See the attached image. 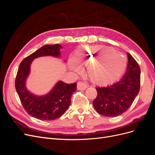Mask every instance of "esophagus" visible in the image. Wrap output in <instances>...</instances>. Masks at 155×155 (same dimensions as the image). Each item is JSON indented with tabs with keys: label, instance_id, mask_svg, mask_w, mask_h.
Returning a JSON list of instances; mask_svg holds the SVG:
<instances>
[{
	"label": "esophagus",
	"instance_id": "34e87169",
	"mask_svg": "<svg viewBox=\"0 0 155 155\" xmlns=\"http://www.w3.org/2000/svg\"><path fill=\"white\" fill-rule=\"evenodd\" d=\"M77 88L79 91H84L87 88V86L86 85L85 83H84L82 81H79L78 83Z\"/></svg>",
	"mask_w": 155,
	"mask_h": 155
}]
</instances>
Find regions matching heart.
<instances>
[{"label": "heart", "mask_w": 155, "mask_h": 155, "mask_svg": "<svg viewBox=\"0 0 155 155\" xmlns=\"http://www.w3.org/2000/svg\"><path fill=\"white\" fill-rule=\"evenodd\" d=\"M84 51L85 53L78 51L74 61L81 66L88 64L87 75L96 85H110L118 80L124 73L126 59L122 54L116 52L114 48L102 46H87ZM70 67L74 71L80 70L73 61L70 62Z\"/></svg>", "instance_id": "heart-1"}]
</instances>
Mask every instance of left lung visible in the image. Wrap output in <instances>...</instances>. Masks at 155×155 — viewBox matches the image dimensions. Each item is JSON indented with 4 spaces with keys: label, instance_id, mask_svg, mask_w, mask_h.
Here are the masks:
<instances>
[{
    "label": "left lung",
    "instance_id": "left-lung-1",
    "mask_svg": "<svg viewBox=\"0 0 155 155\" xmlns=\"http://www.w3.org/2000/svg\"><path fill=\"white\" fill-rule=\"evenodd\" d=\"M128 64L125 76L110 85L97 87V95L93 105L98 113L107 117H115L129 109L140 88V68L127 53Z\"/></svg>",
    "mask_w": 155,
    "mask_h": 155
}]
</instances>
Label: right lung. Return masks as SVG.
Instances as JSON below:
<instances>
[{
    "instance_id": "right-lung-1",
    "label": "right lung",
    "mask_w": 155,
    "mask_h": 155,
    "mask_svg": "<svg viewBox=\"0 0 155 155\" xmlns=\"http://www.w3.org/2000/svg\"><path fill=\"white\" fill-rule=\"evenodd\" d=\"M62 46L46 45L22 61L15 79V89L25 110L40 120H54L61 116L69 107L71 96L76 91L77 83L67 84L58 81L51 91L45 96L33 94L26 87V81L30 72V64L34 59L42 56H60Z\"/></svg>"
}]
</instances>
